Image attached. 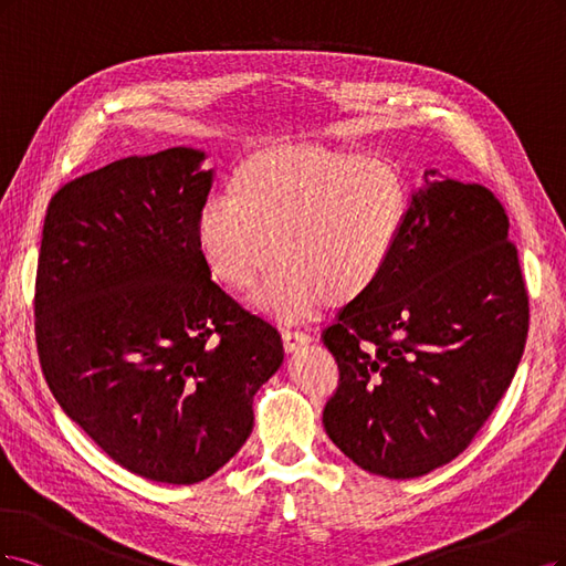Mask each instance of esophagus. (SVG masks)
<instances>
[{"label": "esophagus", "instance_id": "1", "mask_svg": "<svg viewBox=\"0 0 566 566\" xmlns=\"http://www.w3.org/2000/svg\"><path fill=\"white\" fill-rule=\"evenodd\" d=\"M282 343H284V350L286 353H294L298 348H303V345L310 343V336L305 332H291V329H284L282 332Z\"/></svg>", "mask_w": 566, "mask_h": 566}]
</instances>
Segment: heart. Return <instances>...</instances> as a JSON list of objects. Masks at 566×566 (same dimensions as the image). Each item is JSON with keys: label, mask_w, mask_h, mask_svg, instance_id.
Masks as SVG:
<instances>
[{"label": "heart", "mask_w": 566, "mask_h": 566, "mask_svg": "<svg viewBox=\"0 0 566 566\" xmlns=\"http://www.w3.org/2000/svg\"><path fill=\"white\" fill-rule=\"evenodd\" d=\"M409 186L386 161L322 145L253 153L234 169L228 202L197 213L195 237L213 275L247 289L282 261L253 301L282 322L326 298L350 305L376 289L409 221Z\"/></svg>", "instance_id": "obj_1"}]
</instances>
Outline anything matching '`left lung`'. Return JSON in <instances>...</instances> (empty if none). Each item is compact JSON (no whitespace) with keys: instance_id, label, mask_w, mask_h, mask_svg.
Segmentation results:
<instances>
[{"instance_id":"obj_1","label":"left lung","mask_w":566,"mask_h":566,"mask_svg":"<svg viewBox=\"0 0 566 566\" xmlns=\"http://www.w3.org/2000/svg\"><path fill=\"white\" fill-rule=\"evenodd\" d=\"M430 176L411 195L386 275L322 332L338 364L326 434L390 480L428 475L470 447L513 382L528 332L503 205L480 184Z\"/></svg>"}]
</instances>
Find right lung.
I'll list each match as a JSON object with an SVG mask.
<instances>
[{"mask_svg": "<svg viewBox=\"0 0 566 566\" xmlns=\"http://www.w3.org/2000/svg\"><path fill=\"white\" fill-rule=\"evenodd\" d=\"M205 153L134 155L51 197L34 282L49 390L115 463L167 484L211 478L253 428L284 359L275 326L211 280L195 221Z\"/></svg>", "mask_w": 566, "mask_h": 566, "instance_id": "add662e5", "label": "right lung"}]
</instances>
